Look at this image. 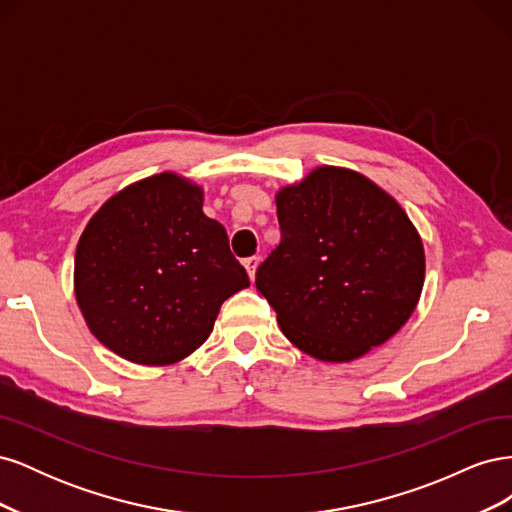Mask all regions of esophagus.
<instances>
[{"label":"esophagus","instance_id":"1","mask_svg":"<svg viewBox=\"0 0 512 512\" xmlns=\"http://www.w3.org/2000/svg\"><path fill=\"white\" fill-rule=\"evenodd\" d=\"M243 265H245L247 273H250V280L254 282V277H256V267H258V258H256V256L245 258V260H243Z\"/></svg>","mask_w":512,"mask_h":512}]
</instances>
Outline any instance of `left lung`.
<instances>
[{
  "label": "left lung",
  "instance_id": "8db88e82",
  "mask_svg": "<svg viewBox=\"0 0 512 512\" xmlns=\"http://www.w3.org/2000/svg\"><path fill=\"white\" fill-rule=\"evenodd\" d=\"M282 241L256 288L290 342L320 361H352L412 316L425 280L418 232L359 173L322 166L275 198Z\"/></svg>",
  "mask_w": 512,
  "mask_h": 512
}]
</instances>
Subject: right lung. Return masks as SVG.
<instances>
[{
    "label": "right lung",
    "mask_w": 512,
    "mask_h": 512,
    "mask_svg": "<svg viewBox=\"0 0 512 512\" xmlns=\"http://www.w3.org/2000/svg\"><path fill=\"white\" fill-rule=\"evenodd\" d=\"M247 286L224 226L203 213V190L173 173L108 198L76 245L74 292L87 327L132 363L185 359Z\"/></svg>",
    "instance_id": "1"
}]
</instances>
